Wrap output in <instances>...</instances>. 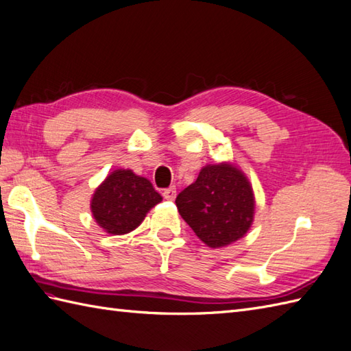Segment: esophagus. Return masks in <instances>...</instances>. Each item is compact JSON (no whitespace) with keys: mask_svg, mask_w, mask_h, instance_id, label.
I'll return each instance as SVG.
<instances>
[{"mask_svg":"<svg viewBox=\"0 0 351 351\" xmlns=\"http://www.w3.org/2000/svg\"><path fill=\"white\" fill-rule=\"evenodd\" d=\"M176 195H177V191H176L174 186H171V187H168V189L164 191V198L168 199V201H174Z\"/></svg>","mask_w":351,"mask_h":351,"instance_id":"obj_1","label":"esophagus"}]
</instances>
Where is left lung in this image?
I'll use <instances>...</instances> for the list:
<instances>
[{
	"instance_id": "8db88e82",
	"label": "left lung",
	"mask_w": 351,
	"mask_h": 351,
	"mask_svg": "<svg viewBox=\"0 0 351 351\" xmlns=\"http://www.w3.org/2000/svg\"><path fill=\"white\" fill-rule=\"evenodd\" d=\"M176 204L186 223L211 249L241 240L254 219L253 187L232 162L202 167Z\"/></svg>"
}]
</instances>
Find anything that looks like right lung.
<instances>
[{
    "mask_svg": "<svg viewBox=\"0 0 351 351\" xmlns=\"http://www.w3.org/2000/svg\"><path fill=\"white\" fill-rule=\"evenodd\" d=\"M162 201L155 187L132 169H114L102 182L90 199L97 225L111 235L130 234L147 213Z\"/></svg>",
    "mask_w": 351,
    "mask_h": 351,
    "instance_id": "right-lung-1",
    "label": "right lung"
}]
</instances>
